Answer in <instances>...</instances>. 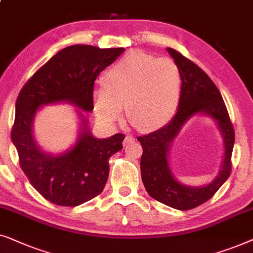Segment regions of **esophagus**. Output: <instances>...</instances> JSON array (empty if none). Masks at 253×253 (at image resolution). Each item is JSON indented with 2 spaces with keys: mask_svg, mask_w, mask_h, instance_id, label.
<instances>
[{
  "mask_svg": "<svg viewBox=\"0 0 253 253\" xmlns=\"http://www.w3.org/2000/svg\"><path fill=\"white\" fill-rule=\"evenodd\" d=\"M135 141V137L131 136V135H127V136L125 137V140H124V144H128L130 143V142H134Z\"/></svg>",
  "mask_w": 253,
  "mask_h": 253,
  "instance_id": "obj_1",
  "label": "esophagus"
}]
</instances>
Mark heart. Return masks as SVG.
<instances>
[{
    "label": "heart",
    "mask_w": 253,
    "mask_h": 253,
    "mask_svg": "<svg viewBox=\"0 0 253 253\" xmlns=\"http://www.w3.org/2000/svg\"><path fill=\"white\" fill-rule=\"evenodd\" d=\"M181 72L173 59L130 51L103 77L95 91V113L115 124L126 106L128 122L138 130L158 129L173 118L180 105Z\"/></svg>",
    "instance_id": "1"
}]
</instances>
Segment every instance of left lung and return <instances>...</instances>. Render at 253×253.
<instances>
[{
    "label": "left lung",
    "instance_id": "left-lung-1",
    "mask_svg": "<svg viewBox=\"0 0 253 253\" xmlns=\"http://www.w3.org/2000/svg\"><path fill=\"white\" fill-rule=\"evenodd\" d=\"M181 72L180 105L174 118L148 135L138 136L143 154L141 156V176L145 190L156 201L176 210H191L213 197L232 172V152L235 131L222 96L210 77L175 49L167 48ZM197 113L212 116L220 127L225 141V159L219 175L204 187H188L177 182L170 173L169 145L188 119Z\"/></svg>",
    "mask_w": 253,
    "mask_h": 253
}]
</instances>
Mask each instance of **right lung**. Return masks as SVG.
I'll return each mask as SVG.
<instances>
[{
    "mask_svg": "<svg viewBox=\"0 0 253 253\" xmlns=\"http://www.w3.org/2000/svg\"><path fill=\"white\" fill-rule=\"evenodd\" d=\"M124 50L87 44L64 48L28 79L17 97L11 140L19 165L38 193L56 205L78 206L102 193L109 177L110 157L122 150L125 135L92 137L80 112L84 128L77 144L65 154L50 156L34 141L35 113L41 105L63 101L91 111L96 78Z\"/></svg>",
    "mask_w": 253,
    "mask_h": 253,
    "instance_id": "right-lung-1",
    "label": "right lung"
}]
</instances>
